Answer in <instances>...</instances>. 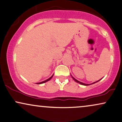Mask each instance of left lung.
<instances>
[{"mask_svg": "<svg viewBox=\"0 0 122 122\" xmlns=\"http://www.w3.org/2000/svg\"><path fill=\"white\" fill-rule=\"evenodd\" d=\"M71 76H72V75H71ZM72 79H74V81H76V82H77V83H79L80 84H81V85H85V86H88V85H92V84H95V83H96V82H98L99 81H100V80H101V79H100L99 80H98V81H95V82H92V84H85V83H83V82H80V81H78V80H76V79H75V78L73 77V76H72Z\"/></svg>", "mask_w": 122, "mask_h": 122, "instance_id": "8db88e82", "label": "left lung"}]
</instances>
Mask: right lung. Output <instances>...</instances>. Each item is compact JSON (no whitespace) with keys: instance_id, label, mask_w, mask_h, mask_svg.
Wrapping results in <instances>:
<instances>
[{"instance_id":"1","label":"right lung","mask_w":122,"mask_h":122,"mask_svg":"<svg viewBox=\"0 0 122 122\" xmlns=\"http://www.w3.org/2000/svg\"><path fill=\"white\" fill-rule=\"evenodd\" d=\"M53 75L52 76H51V77H50L49 78V79H47V80H45V81H42V82H38V83H36V84H43V83H45V82H47V81H49V80H51V78L52 77Z\"/></svg>"}]
</instances>
